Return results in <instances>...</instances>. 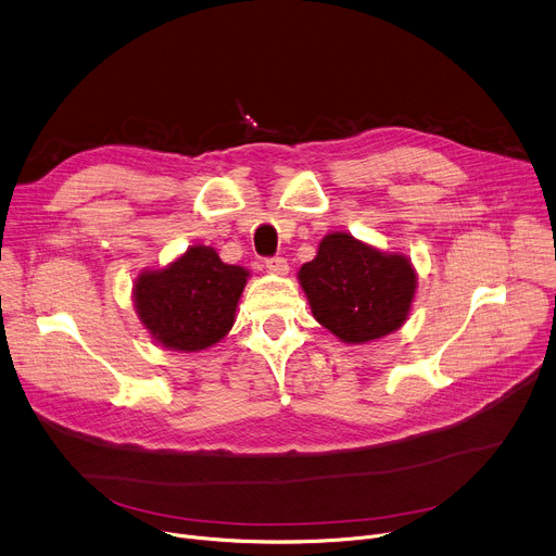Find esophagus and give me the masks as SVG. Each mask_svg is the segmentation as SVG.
Wrapping results in <instances>:
<instances>
[{
  "label": "esophagus",
  "mask_w": 556,
  "mask_h": 556,
  "mask_svg": "<svg viewBox=\"0 0 556 556\" xmlns=\"http://www.w3.org/2000/svg\"><path fill=\"white\" fill-rule=\"evenodd\" d=\"M266 270L270 275H277V277H286L288 275V262L283 257H273V260H266Z\"/></svg>",
  "instance_id": "1"
}]
</instances>
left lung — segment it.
<instances>
[{
    "label": "left lung",
    "instance_id": "obj_1",
    "mask_svg": "<svg viewBox=\"0 0 556 556\" xmlns=\"http://www.w3.org/2000/svg\"><path fill=\"white\" fill-rule=\"evenodd\" d=\"M313 317L343 343H368L406 324L417 270L401 252H383L350 232H328L296 273Z\"/></svg>",
    "mask_w": 556,
    "mask_h": 556
}]
</instances>
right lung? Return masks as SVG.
<instances>
[{
    "label": "right lung",
    "mask_w": 556,
    "mask_h": 556,
    "mask_svg": "<svg viewBox=\"0 0 556 556\" xmlns=\"http://www.w3.org/2000/svg\"><path fill=\"white\" fill-rule=\"evenodd\" d=\"M248 277L243 266L224 264L215 248L197 243L168 266L137 275L135 313L155 343L201 352L230 332Z\"/></svg>",
    "instance_id": "add662e5"
}]
</instances>
